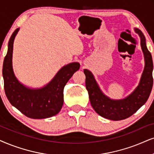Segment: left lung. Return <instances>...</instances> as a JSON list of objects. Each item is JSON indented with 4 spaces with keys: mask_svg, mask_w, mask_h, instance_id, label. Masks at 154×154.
Here are the masks:
<instances>
[{
    "mask_svg": "<svg viewBox=\"0 0 154 154\" xmlns=\"http://www.w3.org/2000/svg\"><path fill=\"white\" fill-rule=\"evenodd\" d=\"M135 31L141 38V49L144 54L145 67L139 86L129 97L120 100H110L100 90L91 72L84 69V73L86 76V88L88 91L91 106L99 115L108 119L118 121L131 116L146 102L152 89V56L147 49L146 38L143 32L137 28L135 29Z\"/></svg>",
    "mask_w": 154,
    "mask_h": 154,
    "instance_id": "8db88e82",
    "label": "left lung"
}]
</instances>
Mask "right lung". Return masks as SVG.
I'll return each instance as SVG.
<instances>
[{
  "mask_svg": "<svg viewBox=\"0 0 154 154\" xmlns=\"http://www.w3.org/2000/svg\"><path fill=\"white\" fill-rule=\"evenodd\" d=\"M17 28L8 42V48L3 65V77L5 95L10 103L24 115L31 119H45L54 116L63 104L64 87L76 71L78 63L64 66L50 82L43 88L32 89L25 87L15 77L12 66L13 41L18 32Z\"/></svg>",
  "mask_w": 154,
  "mask_h": 154,
  "instance_id": "right-lung-1",
  "label": "right lung"
}]
</instances>
